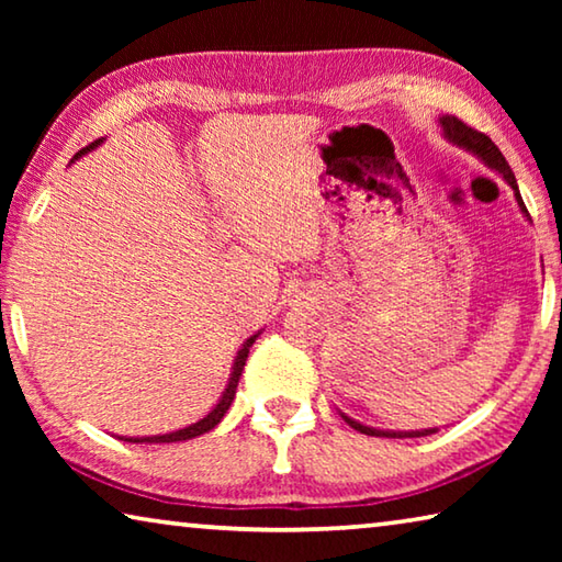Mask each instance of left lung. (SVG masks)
<instances>
[{
	"label": "left lung",
	"mask_w": 562,
	"mask_h": 562,
	"mask_svg": "<svg viewBox=\"0 0 562 562\" xmlns=\"http://www.w3.org/2000/svg\"><path fill=\"white\" fill-rule=\"evenodd\" d=\"M439 126H441V136L449 140V144L465 150V154L475 156L483 166H488L493 173L506 180V183L513 188V195H516V203L520 207L522 217H526V221L530 223L528 207H526V203H522L520 190H518V180H516V176H513L508 160L503 158L498 146L493 144L488 136H483V133L469 128L463 121H459L456 116H439ZM339 414L351 426V429H357L359 434H367V436H382V439H418V436H431V434L439 431L436 426H434V429H418V431H389V429H376V426L361 424V422H357V418L347 416L345 412H339Z\"/></svg>",
	"instance_id": "8db88e82"
}]
</instances>
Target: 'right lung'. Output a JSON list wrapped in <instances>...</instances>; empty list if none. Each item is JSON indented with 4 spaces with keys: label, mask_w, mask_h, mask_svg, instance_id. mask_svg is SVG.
<instances>
[{
    "label": "right lung",
    "mask_w": 562,
    "mask_h": 562,
    "mask_svg": "<svg viewBox=\"0 0 562 562\" xmlns=\"http://www.w3.org/2000/svg\"><path fill=\"white\" fill-rule=\"evenodd\" d=\"M101 144H103V138L97 140V144L81 148L79 154H76V156L71 158V164H76V160H79V158L91 154V150L99 148ZM71 164H69V166H71ZM260 331H262V329H258V331H255V335L247 337V339L243 341V347L237 349V355H235V359H233V367H231V376H227V384H225V389H223V394H221V398H217V404H215V406L211 408V412H207L203 418H198L195 424H188V426H183V429H176V431H170V434H156V436H121V441H131V443H176V441L195 439V436H201V434H205V431L215 429V426L221 424V418L225 416L227 408H231V404H233L235 389H237V382H240V376H243L247 355H250V347L255 345V339L260 337Z\"/></svg>",
    "instance_id": "add662e5"
}]
</instances>
